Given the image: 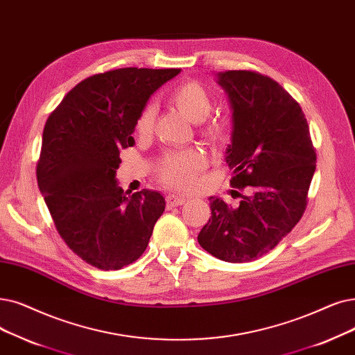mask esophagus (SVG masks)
Wrapping results in <instances>:
<instances>
[{
	"instance_id": "esophagus-1",
	"label": "esophagus",
	"mask_w": 355,
	"mask_h": 355,
	"mask_svg": "<svg viewBox=\"0 0 355 355\" xmlns=\"http://www.w3.org/2000/svg\"><path fill=\"white\" fill-rule=\"evenodd\" d=\"M184 203H186V198L184 197H178L175 194H169L166 197V207L168 209H173V207H177V206H182Z\"/></svg>"
}]
</instances>
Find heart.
<instances>
[{
  "label": "heart",
  "mask_w": 355,
  "mask_h": 355,
  "mask_svg": "<svg viewBox=\"0 0 355 355\" xmlns=\"http://www.w3.org/2000/svg\"><path fill=\"white\" fill-rule=\"evenodd\" d=\"M177 109L193 123L203 121L211 110V97L209 91L197 81H186L177 85L169 96ZM155 110L148 105L137 117L136 132L146 136L152 132ZM205 136L210 141H219L226 133V123L223 120H214L206 125ZM206 165L205 157L197 150H184L166 153L159 165V173L164 182L168 186L186 190L193 187L196 174Z\"/></svg>",
  "instance_id": "heart-1"
}]
</instances>
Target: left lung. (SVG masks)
Returning a JSON list of instances; mask_svg holds the SVG:
<instances>
[{
  "label": "left lung",
  "instance_id": "8db88e82",
  "mask_svg": "<svg viewBox=\"0 0 355 355\" xmlns=\"http://www.w3.org/2000/svg\"><path fill=\"white\" fill-rule=\"evenodd\" d=\"M216 83L232 112L225 150L234 174L230 186H248L250 193L238 207L209 197L211 218L197 241L226 263H250L270 252L300 220L316 153L300 105L279 83L252 71L218 72Z\"/></svg>",
  "mask_w": 355,
  "mask_h": 355
}]
</instances>
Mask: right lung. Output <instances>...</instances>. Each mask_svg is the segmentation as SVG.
Returning <instances> with one entry per match:
<instances>
[{"label":"right lung","instance_id":"add662e5","mask_svg":"<svg viewBox=\"0 0 355 355\" xmlns=\"http://www.w3.org/2000/svg\"><path fill=\"white\" fill-rule=\"evenodd\" d=\"M181 69L121 68L75 85L43 129L37 184L59 235L85 263L120 270L139 258L165 210L161 193L119 187L120 149L150 96Z\"/></svg>","mask_w":355,"mask_h":355}]
</instances>
